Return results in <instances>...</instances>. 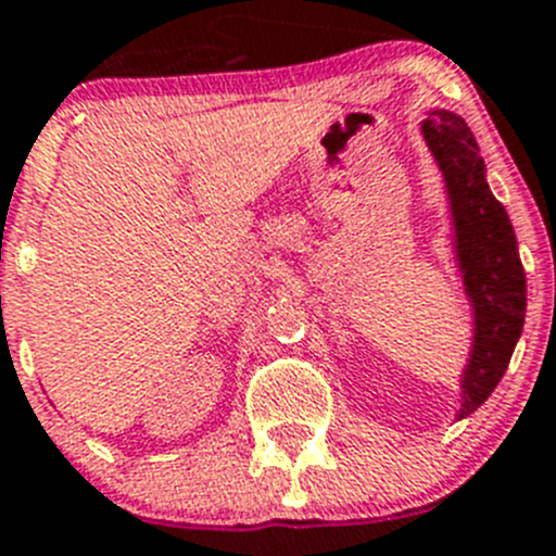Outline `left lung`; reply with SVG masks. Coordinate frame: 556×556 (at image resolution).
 <instances>
[{"label":"left lung","mask_w":556,"mask_h":556,"mask_svg":"<svg viewBox=\"0 0 556 556\" xmlns=\"http://www.w3.org/2000/svg\"><path fill=\"white\" fill-rule=\"evenodd\" d=\"M419 128L445 178L456 268L472 311L470 358L458 378L462 419L490 397L509 366L523 332L526 274L509 215L486 185L484 159L465 119L431 109Z\"/></svg>","instance_id":"left-lung-1"}]
</instances>
